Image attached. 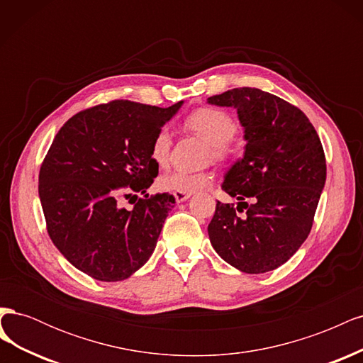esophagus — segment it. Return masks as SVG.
<instances>
[{"instance_id": "esophagus-1", "label": "esophagus", "mask_w": 363, "mask_h": 363, "mask_svg": "<svg viewBox=\"0 0 363 363\" xmlns=\"http://www.w3.org/2000/svg\"><path fill=\"white\" fill-rule=\"evenodd\" d=\"M174 196H175V201L177 203H183L186 201L191 196V194H186V192H174Z\"/></svg>"}]
</instances>
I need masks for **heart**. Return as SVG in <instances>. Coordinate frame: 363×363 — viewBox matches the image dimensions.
Segmentation results:
<instances>
[{
    "mask_svg": "<svg viewBox=\"0 0 363 363\" xmlns=\"http://www.w3.org/2000/svg\"><path fill=\"white\" fill-rule=\"evenodd\" d=\"M186 127L194 133L203 138L211 151H208V159L213 160H227L233 156V148L230 145L238 125L232 115L221 111V108L204 107L199 108L194 113L186 118ZM171 151V133L167 127L160 128L155 139L151 142V159L155 160L159 167L167 164ZM213 180V175L207 171L189 172L175 169L171 172L163 174L159 179V188L167 192H186L192 194L208 186Z\"/></svg>",
    "mask_w": 363,
    "mask_h": 363,
    "instance_id": "1",
    "label": "heart"
}]
</instances>
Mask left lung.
Instances as JSON below:
<instances>
[{
  "mask_svg": "<svg viewBox=\"0 0 363 363\" xmlns=\"http://www.w3.org/2000/svg\"><path fill=\"white\" fill-rule=\"evenodd\" d=\"M207 103L236 108L247 140L244 157L232 164L221 186L239 200L238 207L216 203L207 227L211 244L242 272L276 269L311 233L325 184L321 140L298 107L256 87H236Z\"/></svg>",
  "mask_w": 363,
  "mask_h": 363,
  "instance_id": "left-lung-1",
  "label": "left lung"
}]
</instances>
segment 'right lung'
Segmentation results:
<instances>
[{"instance_id": "1", "label": "right lung", "mask_w": 363, "mask_h": 363, "mask_svg": "<svg viewBox=\"0 0 363 363\" xmlns=\"http://www.w3.org/2000/svg\"><path fill=\"white\" fill-rule=\"evenodd\" d=\"M182 106L115 100L74 115L54 138L39 172L47 230L63 257L92 279L125 280L155 251L174 196L146 194L133 209L117 199L147 192L159 172L151 142Z\"/></svg>"}]
</instances>
